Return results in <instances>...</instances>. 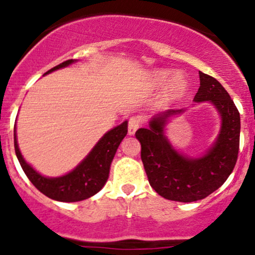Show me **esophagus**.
<instances>
[{
	"instance_id": "1",
	"label": "esophagus",
	"mask_w": 255,
	"mask_h": 255,
	"mask_svg": "<svg viewBox=\"0 0 255 255\" xmlns=\"http://www.w3.org/2000/svg\"><path fill=\"white\" fill-rule=\"evenodd\" d=\"M141 122H142V120L140 118L129 119V121H128V133H129L130 135L135 134V131L139 129V127L141 126Z\"/></svg>"
}]
</instances>
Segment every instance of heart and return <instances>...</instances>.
I'll list each match as a JSON object with an SVG mask.
<instances>
[{
    "label": "heart",
    "instance_id": "b5f03b06",
    "mask_svg": "<svg viewBox=\"0 0 255 255\" xmlns=\"http://www.w3.org/2000/svg\"><path fill=\"white\" fill-rule=\"evenodd\" d=\"M169 77V72L168 71H159L154 73L153 77V83L157 86H160L166 81V79ZM186 80L182 78L181 74H176L174 78L170 80V84H169V95L171 97H177L180 96L181 93H183V91L186 90Z\"/></svg>",
    "mask_w": 255,
    "mask_h": 255
}]
</instances>
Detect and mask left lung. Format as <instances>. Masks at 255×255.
<instances>
[{"mask_svg": "<svg viewBox=\"0 0 255 255\" xmlns=\"http://www.w3.org/2000/svg\"><path fill=\"white\" fill-rule=\"evenodd\" d=\"M200 87L195 102L210 101L222 116L217 141L204 157L191 159L178 154L163 134L166 119L182 110H168L140 128L135 136L141 144V160L148 182L160 197L192 203L209 197L223 184L235 168L240 146V114L229 93L215 78L199 72Z\"/></svg>", "mask_w": 255, "mask_h": 255, "instance_id": "1", "label": "left lung"}]
</instances>
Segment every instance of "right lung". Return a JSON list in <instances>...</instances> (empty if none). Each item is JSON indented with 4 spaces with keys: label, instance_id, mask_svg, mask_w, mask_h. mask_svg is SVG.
I'll return each instance as SVG.
<instances>
[{
    "label": "right lung",
    "instance_id": "1",
    "mask_svg": "<svg viewBox=\"0 0 255 255\" xmlns=\"http://www.w3.org/2000/svg\"><path fill=\"white\" fill-rule=\"evenodd\" d=\"M73 60H67L46 73L56 71L58 68L68 66ZM127 121L114 129L108 131L97 142L83 162L69 174L56 178L44 177L38 174L25 162L17 147L15 127H14V147L17 159L22 170L32 184L48 198L64 203L80 201L92 197L103 188L109 177L110 164L115 156L120 142L127 134Z\"/></svg>",
    "mask_w": 255,
    "mask_h": 255
}]
</instances>
